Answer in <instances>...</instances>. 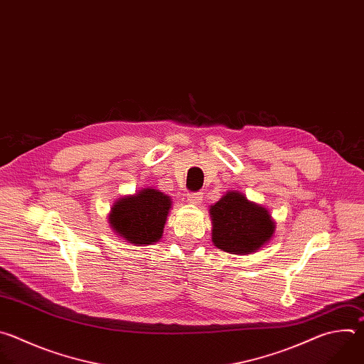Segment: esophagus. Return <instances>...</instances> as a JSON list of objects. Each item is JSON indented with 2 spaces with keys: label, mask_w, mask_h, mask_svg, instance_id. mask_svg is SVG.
Wrapping results in <instances>:
<instances>
[{
  "label": "esophagus",
  "mask_w": 364,
  "mask_h": 364,
  "mask_svg": "<svg viewBox=\"0 0 364 364\" xmlns=\"http://www.w3.org/2000/svg\"><path fill=\"white\" fill-rule=\"evenodd\" d=\"M186 196H188V200L191 203H193V205H199L202 202V199H203V193L202 192H189Z\"/></svg>",
  "instance_id": "34e87169"
}]
</instances>
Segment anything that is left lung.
Returning <instances> with one entry per match:
<instances>
[{"instance_id": "obj_1", "label": "left lung", "mask_w": 364, "mask_h": 364, "mask_svg": "<svg viewBox=\"0 0 364 364\" xmlns=\"http://www.w3.org/2000/svg\"><path fill=\"white\" fill-rule=\"evenodd\" d=\"M209 210L212 241L225 252H255L272 237L275 225L268 210L250 202L240 192H228Z\"/></svg>"}]
</instances>
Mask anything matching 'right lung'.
Masks as SVG:
<instances>
[{"label":"right lung","mask_w":364,"mask_h":364,"mask_svg":"<svg viewBox=\"0 0 364 364\" xmlns=\"http://www.w3.org/2000/svg\"><path fill=\"white\" fill-rule=\"evenodd\" d=\"M169 208L168 195L148 188L119 199L112 208L109 220L112 228L127 242L149 245L161 240Z\"/></svg>","instance_id":"1"}]
</instances>
